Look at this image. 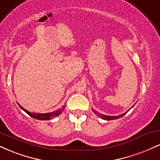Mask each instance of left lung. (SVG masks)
<instances>
[{
	"label": "left lung",
	"instance_id": "8db88e82",
	"mask_svg": "<svg viewBox=\"0 0 160 160\" xmlns=\"http://www.w3.org/2000/svg\"><path fill=\"white\" fill-rule=\"evenodd\" d=\"M93 112H94L95 113L96 115H98V116L100 117V118H101L103 119V120H107V121H109V120H114V119L119 118H121V117L124 116V115L125 114H126V113L128 112V111L127 112L124 113V114H122V115H118V116H109V115H103V114H101V113L95 111V110H94V109H93Z\"/></svg>",
	"mask_w": 160,
	"mask_h": 160
}]
</instances>
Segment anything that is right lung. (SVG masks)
I'll list each match as a JSON object with an SVG mask.
<instances>
[{
    "label": "right lung",
    "instance_id": "1",
    "mask_svg": "<svg viewBox=\"0 0 160 160\" xmlns=\"http://www.w3.org/2000/svg\"><path fill=\"white\" fill-rule=\"evenodd\" d=\"M18 105L20 107V108L22 109V110H24L25 112L28 113V114L30 115V117H32V118H36V119H38V120H44V121H46V120H50V119H52L53 118H55V117L58 116L61 114L63 110H64L65 107V106H62V107L61 109H57V110H56L54 112H48V113H34V112H29L28 110H27V109H25L24 108H23V107L19 104L18 103Z\"/></svg>",
    "mask_w": 160,
    "mask_h": 160
}]
</instances>
